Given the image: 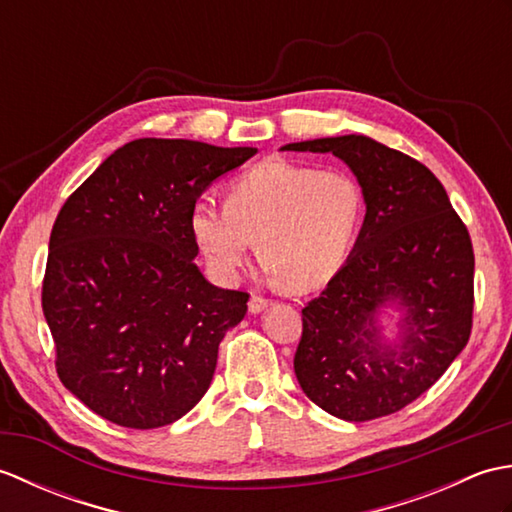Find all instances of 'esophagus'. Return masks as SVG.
Returning a JSON list of instances; mask_svg holds the SVG:
<instances>
[{"instance_id":"esophagus-1","label":"esophagus","mask_w":512,"mask_h":512,"mask_svg":"<svg viewBox=\"0 0 512 512\" xmlns=\"http://www.w3.org/2000/svg\"><path fill=\"white\" fill-rule=\"evenodd\" d=\"M268 308V299L266 297H259V295H253L248 301V310L250 314H259L262 310Z\"/></svg>"}]
</instances>
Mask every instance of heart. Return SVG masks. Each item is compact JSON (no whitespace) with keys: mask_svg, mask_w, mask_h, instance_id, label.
I'll return each instance as SVG.
<instances>
[{"mask_svg":"<svg viewBox=\"0 0 512 512\" xmlns=\"http://www.w3.org/2000/svg\"><path fill=\"white\" fill-rule=\"evenodd\" d=\"M365 209V189L352 171L268 158L228 184L224 206L195 202L189 231L217 279L239 277L255 239L270 277L310 290L343 268Z\"/></svg>","mask_w":512,"mask_h":512,"instance_id":"heart-1","label":"heart"}]
</instances>
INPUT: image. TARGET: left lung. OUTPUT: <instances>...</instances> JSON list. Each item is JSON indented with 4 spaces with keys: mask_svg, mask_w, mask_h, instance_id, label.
I'll list each match as a JSON object with an SVG mask.
<instances>
[{
    "mask_svg": "<svg viewBox=\"0 0 512 512\" xmlns=\"http://www.w3.org/2000/svg\"><path fill=\"white\" fill-rule=\"evenodd\" d=\"M281 151L336 156L361 180L367 200L350 257L301 310L299 385L341 420L389 416L422 396L469 343V231L422 162L374 138H314ZM387 309L399 312L394 337L384 336Z\"/></svg>",
    "mask_w": 512,
    "mask_h": 512,
    "instance_id": "1",
    "label": "left lung"
}]
</instances>
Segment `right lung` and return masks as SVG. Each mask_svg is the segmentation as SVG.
<instances>
[{
  "instance_id": "add662e5",
  "label": "right lung",
  "mask_w": 512,
  "mask_h": 512,
  "mask_svg": "<svg viewBox=\"0 0 512 512\" xmlns=\"http://www.w3.org/2000/svg\"><path fill=\"white\" fill-rule=\"evenodd\" d=\"M255 147L138 138L76 189L50 235L41 306L65 389L129 429L180 420L209 389L248 295L200 273L189 213Z\"/></svg>"
}]
</instances>
